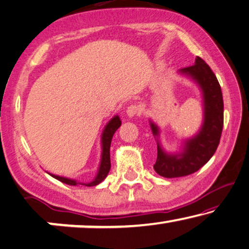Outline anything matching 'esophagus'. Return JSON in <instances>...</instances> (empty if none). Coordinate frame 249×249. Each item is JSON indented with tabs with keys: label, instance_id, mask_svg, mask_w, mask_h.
Returning <instances> with one entry per match:
<instances>
[{
	"label": "esophagus",
	"instance_id": "esophagus-1",
	"mask_svg": "<svg viewBox=\"0 0 249 249\" xmlns=\"http://www.w3.org/2000/svg\"><path fill=\"white\" fill-rule=\"evenodd\" d=\"M141 107L136 106V105H131V106L127 107L126 109V114H127L128 117H134V116H139L141 114Z\"/></svg>",
	"mask_w": 249,
	"mask_h": 249
}]
</instances>
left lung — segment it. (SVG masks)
Segmentation results:
<instances>
[{
  "label": "left lung",
  "mask_w": 249,
  "mask_h": 249,
  "mask_svg": "<svg viewBox=\"0 0 249 249\" xmlns=\"http://www.w3.org/2000/svg\"><path fill=\"white\" fill-rule=\"evenodd\" d=\"M178 72L191 78L201 89L204 106V120L197 134L186 140L181 152L176 155L164 152V150L161 148L158 126L150 121L158 150V156L153 168L157 174L166 178L187 176L204 166L212 158L218 148L223 127L221 87L210 66L197 56L195 58V64L180 69Z\"/></svg>",
  "instance_id": "1"
}]
</instances>
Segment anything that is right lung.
I'll return each mask as SVG.
<instances>
[{
  "label": "right lung",
  "mask_w": 249,
  "mask_h": 249,
  "mask_svg": "<svg viewBox=\"0 0 249 249\" xmlns=\"http://www.w3.org/2000/svg\"><path fill=\"white\" fill-rule=\"evenodd\" d=\"M122 122L120 120V116H114L111 120L108 122L107 125L105 126L103 134H101V160L99 168H98V173L96 178L90 183H78V181L74 179H70V178L56 176V175L50 174L52 177H54L55 179H57L62 183L71 185V186H75V185H86V186H96V185L100 184L105 178L107 177L108 173L110 170V143L111 139H113L114 133L117 131V128L120 127Z\"/></svg>",
  "instance_id": "1"
}]
</instances>
